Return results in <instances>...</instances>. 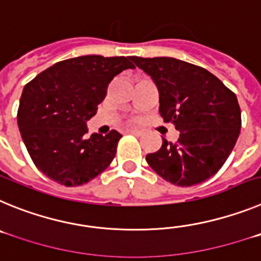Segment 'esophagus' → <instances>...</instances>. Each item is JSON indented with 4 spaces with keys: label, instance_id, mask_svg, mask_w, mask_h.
<instances>
[{
    "label": "esophagus",
    "instance_id": "1",
    "mask_svg": "<svg viewBox=\"0 0 261 261\" xmlns=\"http://www.w3.org/2000/svg\"><path fill=\"white\" fill-rule=\"evenodd\" d=\"M128 132L132 133V135H135V136H142V135H144V130H141V129H136V128L128 129Z\"/></svg>",
    "mask_w": 261,
    "mask_h": 261
}]
</instances>
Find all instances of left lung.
Masks as SVG:
<instances>
[{"mask_svg": "<svg viewBox=\"0 0 261 261\" xmlns=\"http://www.w3.org/2000/svg\"><path fill=\"white\" fill-rule=\"evenodd\" d=\"M133 62L150 75L159 93V114L180 132L175 144L163 138L146 161L165 180L195 186L213 176L234 149L241 133L238 99L206 69L172 57Z\"/></svg>", "mask_w": 261, "mask_h": 261, "instance_id": "1", "label": "left lung"}]
</instances>
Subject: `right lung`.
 <instances>
[{
	"instance_id": "1",
	"label": "right lung",
	"mask_w": 261,
	"mask_h": 261,
	"mask_svg": "<svg viewBox=\"0 0 261 261\" xmlns=\"http://www.w3.org/2000/svg\"><path fill=\"white\" fill-rule=\"evenodd\" d=\"M128 57L98 55L56 62L24 86L18 128L36 167L66 187L82 186L110 166L121 138L117 130L87 137V121L107 95L108 85Z\"/></svg>"
}]
</instances>
